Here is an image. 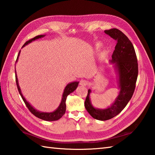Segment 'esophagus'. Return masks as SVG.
Masks as SVG:
<instances>
[{"instance_id": "obj_1", "label": "esophagus", "mask_w": 155, "mask_h": 155, "mask_svg": "<svg viewBox=\"0 0 155 155\" xmlns=\"http://www.w3.org/2000/svg\"><path fill=\"white\" fill-rule=\"evenodd\" d=\"M87 84H88V82L86 80H82L80 82V85H81V86H86Z\"/></svg>"}]
</instances>
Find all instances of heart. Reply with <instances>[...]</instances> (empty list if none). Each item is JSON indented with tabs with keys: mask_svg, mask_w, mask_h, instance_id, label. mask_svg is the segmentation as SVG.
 Instances as JSON below:
<instances>
[{
	"mask_svg": "<svg viewBox=\"0 0 155 155\" xmlns=\"http://www.w3.org/2000/svg\"><path fill=\"white\" fill-rule=\"evenodd\" d=\"M102 43H97L96 44V45H95V48H96V50H98L100 48H101V47H102ZM104 53H105V52H104L103 53V54H104Z\"/></svg>",
	"mask_w": 155,
	"mask_h": 155,
	"instance_id": "heart-1",
	"label": "heart"
}]
</instances>
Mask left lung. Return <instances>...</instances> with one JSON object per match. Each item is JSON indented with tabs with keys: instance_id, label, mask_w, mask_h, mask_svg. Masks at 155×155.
Listing matches in <instances>:
<instances>
[{
	"instance_id": "obj_1",
	"label": "left lung",
	"mask_w": 155,
	"mask_h": 155,
	"mask_svg": "<svg viewBox=\"0 0 155 155\" xmlns=\"http://www.w3.org/2000/svg\"><path fill=\"white\" fill-rule=\"evenodd\" d=\"M104 33L117 41L115 50L110 63L114 65L117 76L119 94L114 102L106 108H96L91 102L90 94L88 90L84 106L88 113L98 120H108L117 116L127 105L133 95L138 77V63L134 46L128 38L117 29L104 31Z\"/></svg>"
}]
</instances>
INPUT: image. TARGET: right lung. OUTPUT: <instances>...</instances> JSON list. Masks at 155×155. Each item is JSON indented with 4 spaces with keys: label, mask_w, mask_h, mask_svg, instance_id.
Instances as JSON below:
<instances>
[{
    "label": "right lung",
    "mask_w": 155,
    "mask_h": 155,
    "mask_svg": "<svg viewBox=\"0 0 155 155\" xmlns=\"http://www.w3.org/2000/svg\"><path fill=\"white\" fill-rule=\"evenodd\" d=\"M45 35H37L36 37H35L33 39H31L29 41L25 43L23 46L22 47L23 48V47H25V45H28L29 43H31L33 41H35L38 39H40V38H42L43 37H45ZM21 51H19L17 56V61H16V63L17 62L18 57H19ZM15 78H16V83H17V86L18 88V92H19L20 95L22 97V99L24 101L25 104H26L27 107L28 108V109L29 110V111L33 114V115H35L36 117L39 118L40 119H42L43 120L45 121H55V120H58L61 118L64 115V114L65 113V110H66V104H65V101H66V98H67V96L70 94L71 93L73 92L75 90V89L78 87L79 81H73V82H70L69 83L67 86H65L64 93H63L62 95V98H61V103H60L59 106H58V108H57L55 110H54L53 112H41L39 111V110H36L35 108H34L31 105L29 102H27V100L25 99V97L23 96V94L21 92V90L20 88L19 85H18V78H17V73H16V70H15Z\"/></svg>",
    "instance_id": "1"
}]
</instances>
